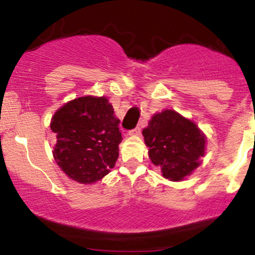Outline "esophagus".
Segmentation results:
<instances>
[{
	"label": "esophagus",
	"mask_w": 255,
	"mask_h": 255,
	"mask_svg": "<svg viewBox=\"0 0 255 255\" xmlns=\"http://www.w3.org/2000/svg\"><path fill=\"white\" fill-rule=\"evenodd\" d=\"M140 132H142V129H140V127H135L134 129L130 130V134L132 135H140Z\"/></svg>",
	"instance_id": "1"
}]
</instances>
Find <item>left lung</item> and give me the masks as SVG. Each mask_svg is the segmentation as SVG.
Listing matches in <instances>:
<instances>
[{
	"label": "left lung",
	"mask_w": 255,
	"mask_h": 255,
	"mask_svg": "<svg viewBox=\"0 0 255 255\" xmlns=\"http://www.w3.org/2000/svg\"><path fill=\"white\" fill-rule=\"evenodd\" d=\"M142 133L149 159L165 179L181 181L201 164L206 135L196 123L174 110L153 115Z\"/></svg>",
	"instance_id": "left-lung-1"
}]
</instances>
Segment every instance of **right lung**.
I'll use <instances>...</instances> for the list:
<instances>
[{"label": "right lung", "mask_w": 255, "mask_h": 255, "mask_svg": "<svg viewBox=\"0 0 255 255\" xmlns=\"http://www.w3.org/2000/svg\"><path fill=\"white\" fill-rule=\"evenodd\" d=\"M120 120L105 96H82L66 102L51 117L56 134L53 156L74 181L94 184L115 168L122 142Z\"/></svg>", "instance_id": "obj_1"}]
</instances>
